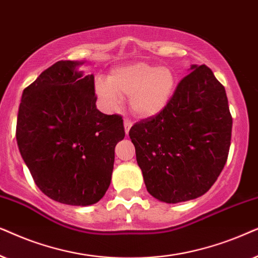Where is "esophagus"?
<instances>
[{
  "instance_id": "1",
  "label": "esophagus",
  "mask_w": 258,
  "mask_h": 258,
  "mask_svg": "<svg viewBox=\"0 0 258 258\" xmlns=\"http://www.w3.org/2000/svg\"><path fill=\"white\" fill-rule=\"evenodd\" d=\"M123 126H125V132H126V135H128V132H130V128H131V126H132V121L130 119H123Z\"/></svg>"
}]
</instances>
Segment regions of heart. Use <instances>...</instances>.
<instances>
[{
  "label": "heart",
  "instance_id": "obj_1",
  "mask_svg": "<svg viewBox=\"0 0 258 258\" xmlns=\"http://www.w3.org/2000/svg\"><path fill=\"white\" fill-rule=\"evenodd\" d=\"M176 88V77L167 67L135 62L116 67L108 80H99L95 89L99 97L111 106L119 105L121 95L130 97V105L137 115L149 118L163 111Z\"/></svg>",
  "mask_w": 258,
  "mask_h": 258
}]
</instances>
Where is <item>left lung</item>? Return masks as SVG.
Here are the masks:
<instances>
[{
  "label": "left lung",
  "instance_id": "left-lung-1",
  "mask_svg": "<svg viewBox=\"0 0 258 258\" xmlns=\"http://www.w3.org/2000/svg\"><path fill=\"white\" fill-rule=\"evenodd\" d=\"M191 70L163 111L136 122L128 133L147 191L170 204L210 190L231 142L224 86L205 64Z\"/></svg>",
  "mask_w": 258,
  "mask_h": 258
}]
</instances>
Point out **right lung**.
<instances>
[{
    "mask_svg": "<svg viewBox=\"0 0 258 258\" xmlns=\"http://www.w3.org/2000/svg\"><path fill=\"white\" fill-rule=\"evenodd\" d=\"M57 61L23 89L16 123L20 153L37 187L62 204L91 205L111 184L122 116L97 108L94 75Z\"/></svg>",
    "mask_w": 258,
    "mask_h": 258,
    "instance_id": "1",
    "label": "right lung"
}]
</instances>
